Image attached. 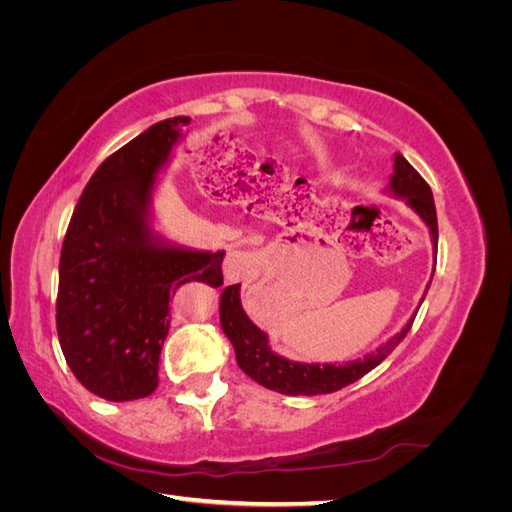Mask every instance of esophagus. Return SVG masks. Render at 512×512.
<instances>
[{
	"label": "esophagus",
	"instance_id": "obj_1",
	"mask_svg": "<svg viewBox=\"0 0 512 512\" xmlns=\"http://www.w3.org/2000/svg\"><path fill=\"white\" fill-rule=\"evenodd\" d=\"M224 280L235 284V282H250L256 277V254L250 250H232L224 258Z\"/></svg>",
	"mask_w": 512,
	"mask_h": 512
}]
</instances>
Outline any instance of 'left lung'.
I'll use <instances>...</instances> for the list:
<instances>
[{"instance_id": "obj_1", "label": "left lung", "mask_w": 512, "mask_h": 512, "mask_svg": "<svg viewBox=\"0 0 512 512\" xmlns=\"http://www.w3.org/2000/svg\"><path fill=\"white\" fill-rule=\"evenodd\" d=\"M386 194L393 198H401L404 203L425 222L429 228V237L433 252L438 250V218H436V205H433L431 188L425 179L416 173L412 164L395 153L393 160V175L386 185ZM433 277V273H431ZM431 284V282H429ZM427 284V290H429ZM427 294V292H425ZM425 299V297H423ZM421 299V303H423ZM421 307V305H418ZM414 316L406 322V327L395 333L389 342L376 348V352L365 354L363 359L348 361V363H301L290 361L286 356L277 354L269 346L267 333L258 329L256 324L245 314L241 305V284L226 286L220 297V322L222 331L230 339L232 348L237 354V365L245 371L247 376L256 380L258 384L282 395H324L335 393L344 386L356 382L369 374L371 369L378 367L386 356H389L395 346H399L412 327Z\"/></svg>"}]
</instances>
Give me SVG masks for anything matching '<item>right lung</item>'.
Masks as SVG:
<instances>
[{
	"label": "right lung",
	"mask_w": 512,
	"mask_h": 512,
	"mask_svg": "<svg viewBox=\"0 0 512 512\" xmlns=\"http://www.w3.org/2000/svg\"><path fill=\"white\" fill-rule=\"evenodd\" d=\"M190 117L153 123L85 185L59 258L57 335L74 378L106 401L158 389L170 294L224 284V250H192L153 226V194Z\"/></svg>",
	"instance_id": "right-lung-1"
}]
</instances>
